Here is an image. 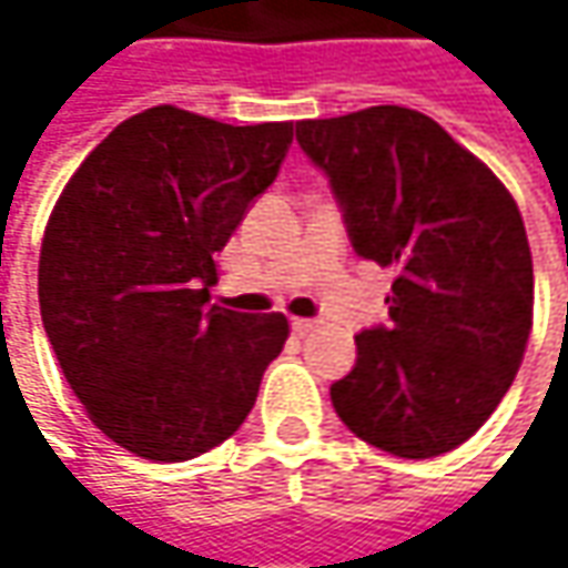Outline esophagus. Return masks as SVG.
I'll return each mask as SVG.
<instances>
[{
  "label": "esophagus",
  "instance_id": "obj_1",
  "mask_svg": "<svg viewBox=\"0 0 568 568\" xmlns=\"http://www.w3.org/2000/svg\"><path fill=\"white\" fill-rule=\"evenodd\" d=\"M291 328H294L296 335H310V332L318 328V318H291Z\"/></svg>",
  "mask_w": 568,
  "mask_h": 568
}]
</instances>
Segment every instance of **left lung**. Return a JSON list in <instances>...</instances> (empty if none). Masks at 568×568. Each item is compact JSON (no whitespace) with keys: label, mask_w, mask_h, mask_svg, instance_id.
Instances as JSON below:
<instances>
[{"label":"left lung","mask_w":568,"mask_h":568,"mask_svg":"<svg viewBox=\"0 0 568 568\" xmlns=\"http://www.w3.org/2000/svg\"><path fill=\"white\" fill-rule=\"evenodd\" d=\"M328 176L351 246L395 268L388 325L357 335L332 404L363 443L436 458L509 392L531 332L535 268L513 195L470 151L407 106L296 122Z\"/></svg>","instance_id":"obj_1"}]
</instances>
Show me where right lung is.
Returning a JSON list of instances; mask_svg holds the SVG:
<instances>
[{"label":"right lung","instance_id":"add662e5","mask_svg":"<svg viewBox=\"0 0 568 568\" xmlns=\"http://www.w3.org/2000/svg\"><path fill=\"white\" fill-rule=\"evenodd\" d=\"M294 122L176 106L120 122L62 189L40 250V316L88 417L148 462H189L250 417L287 318L211 306L214 252L272 186Z\"/></svg>","mask_w":568,"mask_h":568}]
</instances>
